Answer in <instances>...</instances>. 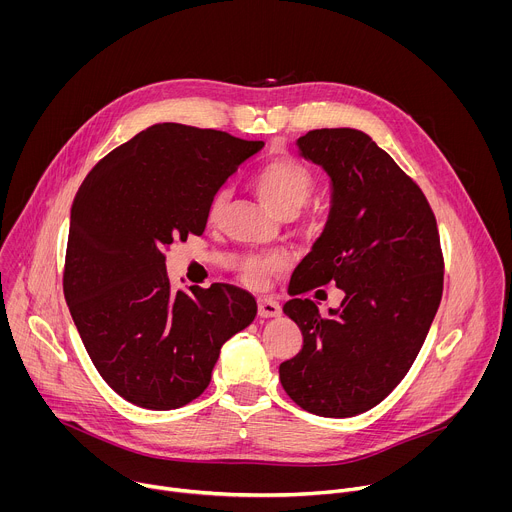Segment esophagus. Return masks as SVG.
<instances>
[{
    "instance_id": "obj_1",
    "label": "esophagus",
    "mask_w": 512,
    "mask_h": 512,
    "mask_svg": "<svg viewBox=\"0 0 512 512\" xmlns=\"http://www.w3.org/2000/svg\"><path fill=\"white\" fill-rule=\"evenodd\" d=\"M257 312L261 318H275L281 314V306H279V302H275L271 298H259Z\"/></svg>"
}]
</instances>
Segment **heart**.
<instances>
[{
	"mask_svg": "<svg viewBox=\"0 0 512 512\" xmlns=\"http://www.w3.org/2000/svg\"><path fill=\"white\" fill-rule=\"evenodd\" d=\"M253 188L263 204L277 216H294L316 190L312 172L291 158H275L267 162L255 176ZM227 190H218L208 204V221L216 223L223 216ZM285 261L279 255H249L239 263V277L249 287H263L267 279L279 273Z\"/></svg>",
	"mask_w": 512,
	"mask_h": 512,
	"instance_id": "b5f03b06",
	"label": "heart"
}]
</instances>
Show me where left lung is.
Instances as JSON below:
<instances>
[{
  "instance_id": "8db88e82",
  "label": "left lung",
  "mask_w": 512,
  "mask_h": 512,
  "mask_svg": "<svg viewBox=\"0 0 512 512\" xmlns=\"http://www.w3.org/2000/svg\"><path fill=\"white\" fill-rule=\"evenodd\" d=\"M300 154L332 182L324 233L291 275L283 312L304 336L279 364L285 393L322 417L379 405L407 375L442 302L444 255L421 188L358 129H314ZM334 280L345 300L322 317L297 296Z\"/></svg>"
}]
</instances>
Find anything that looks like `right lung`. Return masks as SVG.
<instances>
[{
	"instance_id": "add662e5",
	"label": "right lung",
	"mask_w": 512,
	"mask_h": 512,
	"mask_svg": "<svg viewBox=\"0 0 512 512\" xmlns=\"http://www.w3.org/2000/svg\"><path fill=\"white\" fill-rule=\"evenodd\" d=\"M263 141L158 123L109 152L70 208L64 298L105 383L154 411L194 401L221 346L257 314L249 291L170 289L166 251L202 235L210 198Z\"/></svg>"
}]
</instances>
